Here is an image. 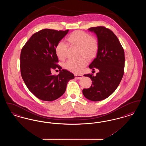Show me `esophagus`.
Masks as SVG:
<instances>
[{
  "label": "esophagus",
  "mask_w": 146,
  "mask_h": 146,
  "mask_svg": "<svg viewBox=\"0 0 146 146\" xmlns=\"http://www.w3.org/2000/svg\"><path fill=\"white\" fill-rule=\"evenodd\" d=\"M74 76H75V78H76V79H81V78H82V76H82V75H79V74H75Z\"/></svg>",
  "instance_id": "1"
}]
</instances>
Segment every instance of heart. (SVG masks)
Listing matches in <instances>:
<instances>
[{
	"label": "heart",
	"mask_w": 146,
	"mask_h": 146,
	"mask_svg": "<svg viewBox=\"0 0 146 146\" xmlns=\"http://www.w3.org/2000/svg\"><path fill=\"white\" fill-rule=\"evenodd\" d=\"M67 40L71 45L80 49V56L91 59L97 53L98 48V40L88 33L82 31H76L68 36ZM68 51V45L66 42L61 40L57 42L55 52L60 60H64L66 57ZM88 63V60L85 57L78 60L70 59L64 63V68L72 72L80 73Z\"/></svg>",
	"instance_id": "heart-1"
}]
</instances>
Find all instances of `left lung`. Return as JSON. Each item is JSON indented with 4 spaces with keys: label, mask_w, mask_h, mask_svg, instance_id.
<instances>
[{
    "label": "left lung",
    "mask_w": 146,
    "mask_h": 146,
    "mask_svg": "<svg viewBox=\"0 0 146 146\" xmlns=\"http://www.w3.org/2000/svg\"><path fill=\"white\" fill-rule=\"evenodd\" d=\"M89 30L97 35L98 48L97 56L89 68L99 70L96 76L84 74L92 81L89 89H84L83 94L87 99L99 101L109 97L116 90L124 72V51L117 36L111 29L104 26L91 27Z\"/></svg>",
    "instance_id": "1"
}]
</instances>
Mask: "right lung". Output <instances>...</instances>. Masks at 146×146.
<instances>
[{
  "label": "right lung",
  "instance_id": "1",
  "mask_svg": "<svg viewBox=\"0 0 146 146\" xmlns=\"http://www.w3.org/2000/svg\"><path fill=\"white\" fill-rule=\"evenodd\" d=\"M68 29L57 31L43 29L31 36L21 50L20 70L27 88L39 99L52 101L61 97L66 90L68 82L74 76L57 64L55 52L57 42L67 34ZM58 69V75L50 70Z\"/></svg>",
  "mask_w": 146,
  "mask_h": 146
}]
</instances>
